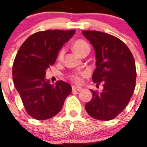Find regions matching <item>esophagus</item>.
<instances>
[{
  "label": "esophagus",
  "mask_w": 147,
  "mask_h": 147,
  "mask_svg": "<svg viewBox=\"0 0 147 147\" xmlns=\"http://www.w3.org/2000/svg\"><path fill=\"white\" fill-rule=\"evenodd\" d=\"M71 88H72V90H73V91L80 92L82 89L81 87H78V86H71Z\"/></svg>",
  "instance_id": "esophagus-1"
}]
</instances>
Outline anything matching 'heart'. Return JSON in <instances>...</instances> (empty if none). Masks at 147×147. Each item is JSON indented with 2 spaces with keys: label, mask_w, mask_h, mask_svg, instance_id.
Segmentation results:
<instances>
[{
  "label": "heart",
  "mask_w": 147,
  "mask_h": 147,
  "mask_svg": "<svg viewBox=\"0 0 147 147\" xmlns=\"http://www.w3.org/2000/svg\"><path fill=\"white\" fill-rule=\"evenodd\" d=\"M73 49L76 53L78 55H82L84 51H89L90 50V46L88 44V42H86V41H84L82 39H78L76 40L73 44ZM65 53V49H62L59 52V58H62V56L64 55ZM86 76V72L85 71H78L74 74H71L69 76V78L71 81L76 82V83H80L82 81V77Z\"/></svg>",
  "instance_id": "b5f03b06"
}]
</instances>
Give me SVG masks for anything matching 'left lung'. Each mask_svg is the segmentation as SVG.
Segmentation results:
<instances>
[{"mask_svg":"<svg viewBox=\"0 0 147 147\" xmlns=\"http://www.w3.org/2000/svg\"><path fill=\"white\" fill-rule=\"evenodd\" d=\"M96 55L92 80L103 83L102 92L91 90L92 98L86 110L92 118L111 120L126 108L136 86L135 60L126 44L118 38L97 31H82Z\"/></svg>","mask_w":147,"mask_h":147,"instance_id":"obj_1","label":"left lung"}]
</instances>
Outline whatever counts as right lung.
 Listing matches in <instances>:
<instances>
[{"label": "right lung", "instance_id": "1", "mask_svg": "<svg viewBox=\"0 0 147 147\" xmlns=\"http://www.w3.org/2000/svg\"><path fill=\"white\" fill-rule=\"evenodd\" d=\"M76 31L47 30L31 34L20 47L14 59L12 76L29 116L38 120L52 118L59 113L71 87L64 81L55 86L45 81L46 70L55 64L63 44Z\"/></svg>", "mask_w": 147, "mask_h": 147}]
</instances>
